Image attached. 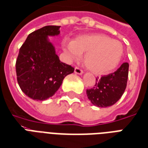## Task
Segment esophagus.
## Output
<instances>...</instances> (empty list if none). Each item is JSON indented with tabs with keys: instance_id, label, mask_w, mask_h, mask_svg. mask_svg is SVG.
Masks as SVG:
<instances>
[{
	"instance_id": "1",
	"label": "esophagus",
	"mask_w": 148,
	"mask_h": 148,
	"mask_svg": "<svg viewBox=\"0 0 148 148\" xmlns=\"http://www.w3.org/2000/svg\"><path fill=\"white\" fill-rule=\"evenodd\" d=\"M75 73H76V74H79V75H81V74H83V71L80 68L75 67Z\"/></svg>"
}]
</instances>
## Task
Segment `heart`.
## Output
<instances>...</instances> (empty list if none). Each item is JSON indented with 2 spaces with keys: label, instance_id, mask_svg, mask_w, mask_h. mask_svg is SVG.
<instances>
[{
  "label": "heart",
  "instance_id": "1",
  "mask_svg": "<svg viewBox=\"0 0 148 148\" xmlns=\"http://www.w3.org/2000/svg\"><path fill=\"white\" fill-rule=\"evenodd\" d=\"M63 49L72 61L84 55L86 67L95 73H105L117 66L123 54V47L117 40L102 34L81 36L73 42H64Z\"/></svg>",
  "mask_w": 148,
  "mask_h": 148
}]
</instances>
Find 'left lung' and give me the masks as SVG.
Segmentation results:
<instances>
[{
    "label": "left lung",
    "mask_w": 148,
    "mask_h": 148,
    "mask_svg": "<svg viewBox=\"0 0 148 148\" xmlns=\"http://www.w3.org/2000/svg\"><path fill=\"white\" fill-rule=\"evenodd\" d=\"M129 64L124 62L115 72L96 79L93 88L87 89L86 94L92 104L100 108L112 106L120 99L126 88Z\"/></svg>",
    "instance_id": "8db88e82"
}]
</instances>
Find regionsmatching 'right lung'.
<instances>
[{
  "mask_svg": "<svg viewBox=\"0 0 148 148\" xmlns=\"http://www.w3.org/2000/svg\"><path fill=\"white\" fill-rule=\"evenodd\" d=\"M60 26L47 25L29 34L16 60L17 81L33 100L44 101L54 95L74 68L59 60L48 36H57Z\"/></svg>",
  "mask_w": 148,
  "mask_h": 148,
  "instance_id": "1",
  "label": "right lung"
}]
</instances>
